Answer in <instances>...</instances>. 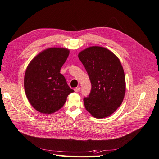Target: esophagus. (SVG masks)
I'll return each mask as SVG.
<instances>
[{
  "mask_svg": "<svg viewBox=\"0 0 159 159\" xmlns=\"http://www.w3.org/2000/svg\"><path fill=\"white\" fill-rule=\"evenodd\" d=\"M74 90H75V93H79L80 90V87H76V88H75L74 89Z\"/></svg>",
  "mask_w": 159,
  "mask_h": 159,
  "instance_id": "obj_1",
  "label": "esophagus"
}]
</instances>
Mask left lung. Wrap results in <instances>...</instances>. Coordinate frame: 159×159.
Returning a JSON list of instances; mask_svg holds the SVG:
<instances>
[{"label": "left lung", "mask_w": 159, "mask_h": 159, "mask_svg": "<svg viewBox=\"0 0 159 159\" xmlns=\"http://www.w3.org/2000/svg\"><path fill=\"white\" fill-rule=\"evenodd\" d=\"M78 57L89 75L90 93L84 98L86 110L98 119L111 115L119 107L125 93V79L120 59L107 49L92 46Z\"/></svg>", "instance_id": "left-lung-1"}]
</instances>
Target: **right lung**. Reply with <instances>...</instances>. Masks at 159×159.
<instances>
[{"mask_svg":"<svg viewBox=\"0 0 159 159\" xmlns=\"http://www.w3.org/2000/svg\"><path fill=\"white\" fill-rule=\"evenodd\" d=\"M69 55L68 49L48 48L35 56L27 66L24 81L25 95L40 113L52 114L58 111L74 92L60 73Z\"/></svg>","mask_w":159,"mask_h":159,"instance_id":"right-lung-1","label":"right lung"}]
</instances>
